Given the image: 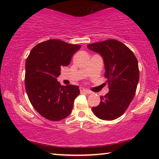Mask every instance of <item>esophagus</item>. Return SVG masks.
Masks as SVG:
<instances>
[{"label": "esophagus", "instance_id": "1", "mask_svg": "<svg viewBox=\"0 0 159 159\" xmlns=\"http://www.w3.org/2000/svg\"><path fill=\"white\" fill-rule=\"evenodd\" d=\"M80 93H85V94H90L91 93V91L86 90L83 87H80Z\"/></svg>", "mask_w": 159, "mask_h": 159}]
</instances>
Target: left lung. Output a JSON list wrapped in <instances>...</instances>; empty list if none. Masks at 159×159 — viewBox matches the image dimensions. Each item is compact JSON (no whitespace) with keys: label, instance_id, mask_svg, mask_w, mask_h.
I'll return each instance as SVG.
<instances>
[{"label":"left lung","instance_id":"8db88e82","mask_svg":"<svg viewBox=\"0 0 159 159\" xmlns=\"http://www.w3.org/2000/svg\"><path fill=\"white\" fill-rule=\"evenodd\" d=\"M88 48L103 58L109 89L92 111L102 120L116 119L124 114L135 94L139 78L138 60L125 45L114 39L89 44Z\"/></svg>","mask_w":159,"mask_h":159}]
</instances>
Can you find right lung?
<instances>
[{
	"label": "right lung",
	"mask_w": 159,
	"mask_h": 159,
	"mask_svg": "<svg viewBox=\"0 0 159 159\" xmlns=\"http://www.w3.org/2000/svg\"><path fill=\"white\" fill-rule=\"evenodd\" d=\"M81 45L57 39L40 43L31 50L25 64V88L32 106L48 120L57 121L71 114L79 95L78 85H61V67L68 66Z\"/></svg>",
	"instance_id": "obj_1"
}]
</instances>
